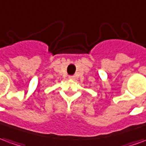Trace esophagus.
Returning a JSON list of instances; mask_svg holds the SVG:
<instances>
[{
  "instance_id": "1",
  "label": "esophagus",
  "mask_w": 146,
  "mask_h": 146,
  "mask_svg": "<svg viewBox=\"0 0 146 146\" xmlns=\"http://www.w3.org/2000/svg\"><path fill=\"white\" fill-rule=\"evenodd\" d=\"M69 79H72V80H75V76H74V75H71V76H69Z\"/></svg>"
}]
</instances>
